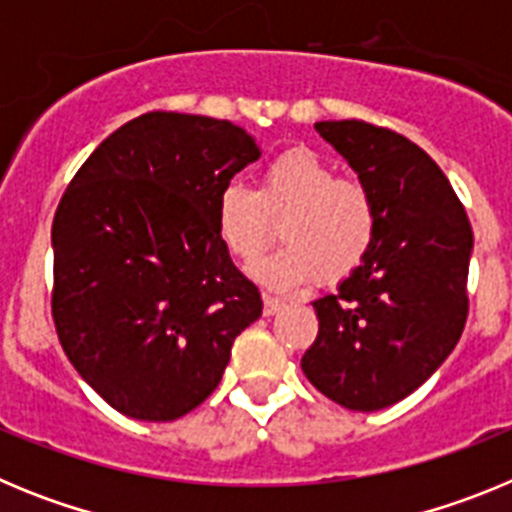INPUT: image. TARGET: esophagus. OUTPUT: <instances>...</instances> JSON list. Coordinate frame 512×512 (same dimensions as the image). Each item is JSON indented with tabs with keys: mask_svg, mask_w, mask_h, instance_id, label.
<instances>
[{
	"mask_svg": "<svg viewBox=\"0 0 512 512\" xmlns=\"http://www.w3.org/2000/svg\"><path fill=\"white\" fill-rule=\"evenodd\" d=\"M279 310H284V300H279V297L264 295V315H277Z\"/></svg>",
	"mask_w": 512,
	"mask_h": 512,
	"instance_id": "esophagus-1",
	"label": "esophagus"
}]
</instances>
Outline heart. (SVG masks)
<instances>
[{
	"instance_id": "1",
	"label": "heart",
	"mask_w": 512,
	"mask_h": 512,
	"mask_svg": "<svg viewBox=\"0 0 512 512\" xmlns=\"http://www.w3.org/2000/svg\"><path fill=\"white\" fill-rule=\"evenodd\" d=\"M282 246L253 266V277L274 289H297L318 271L338 279L361 264L374 241L377 215L361 184L338 179L312 151H289L266 164L259 189L228 182L215 200L223 246L251 264L271 241V220H282Z\"/></svg>"
}]
</instances>
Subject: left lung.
I'll use <instances>...</instances> for the list:
<instances>
[{
    "instance_id": "8db88e82",
    "label": "left lung",
    "mask_w": 512,
    "mask_h": 512,
    "mask_svg": "<svg viewBox=\"0 0 512 512\" xmlns=\"http://www.w3.org/2000/svg\"><path fill=\"white\" fill-rule=\"evenodd\" d=\"M315 130L356 171L377 228L336 295L312 302L320 328L302 372L343 408L372 413L418 390L459 343L472 225L436 161L405 135L361 120Z\"/></svg>"
}]
</instances>
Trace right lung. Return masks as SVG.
Returning a JSON list of instances; mask_svg holds the SVG:
<instances>
[{
  "mask_svg": "<svg viewBox=\"0 0 512 512\" xmlns=\"http://www.w3.org/2000/svg\"><path fill=\"white\" fill-rule=\"evenodd\" d=\"M261 156L228 120L148 112L94 148L53 217V320L117 413L166 423L212 395L264 302L215 228L217 192Z\"/></svg>",
  "mask_w": 512,
  "mask_h": 512,
  "instance_id": "obj_1",
  "label": "right lung"
}]
</instances>
